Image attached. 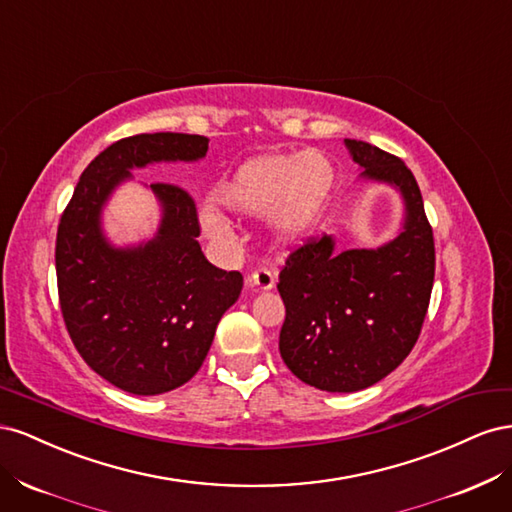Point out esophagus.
I'll list each match as a JSON object with an SVG mask.
<instances>
[{
	"mask_svg": "<svg viewBox=\"0 0 512 512\" xmlns=\"http://www.w3.org/2000/svg\"><path fill=\"white\" fill-rule=\"evenodd\" d=\"M247 284H250L258 292H267V290H271L275 286V273L271 269H267V267H262V269H258V271H254L250 275V280H247Z\"/></svg>",
	"mask_w": 512,
	"mask_h": 512,
	"instance_id": "34e87169",
	"label": "esophagus"
}]
</instances>
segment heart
<instances>
[{
    "label": "heart",
    "instance_id": "b5f03b06",
    "mask_svg": "<svg viewBox=\"0 0 512 512\" xmlns=\"http://www.w3.org/2000/svg\"><path fill=\"white\" fill-rule=\"evenodd\" d=\"M335 188V168L327 153L267 151L245 160L222 179L211 194L214 209H205L203 228L211 239L228 235L221 215L256 220L265 215L269 237L282 247H297L312 237Z\"/></svg>",
    "mask_w": 512,
    "mask_h": 512
}]
</instances>
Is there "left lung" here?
<instances>
[{"label":"left lung","mask_w":512,"mask_h":512,"mask_svg":"<svg viewBox=\"0 0 512 512\" xmlns=\"http://www.w3.org/2000/svg\"><path fill=\"white\" fill-rule=\"evenodd\" d=\"M359 179L393 188L399 232L378 247L337 250L335 237L292 252L280 273L286 320L280 352L294 376L329 393L380 382L414 348L436 271L433 232L410 168L374 145L344 138Z\"/></svg>","instance_id":"left-lung-1"}]
</instances>
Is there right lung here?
Returning a JSON list of instances; mask_svg holds the SVG:
<instances>
[{"label":"right lung","mask_w":512,"mask_h":512,"mask_svg":"<svg viewBox=\"0 0 512 512\" xmlns=\"http://www.w3.org/2000/svg\"><path fill=\"white\" fill-rule=\"evenodd\" d=\"M207 149V136L177 132L113 143L83 170L57 228V288L72 342L98 376L132 395H162L196 374L243 275L205 258L194 200L177 185H145L160 222L138 243L108 239L104 209L134 181L132 170L198 162Z\"/></svg>","instance_id":"1"}]
</instances>
